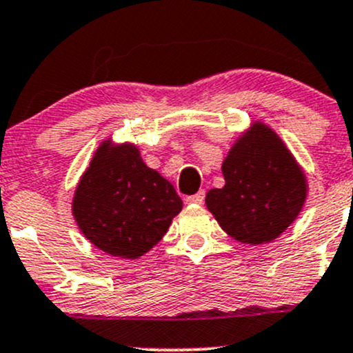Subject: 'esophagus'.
I'll return each instance as SVG.
<instances>
[{
    "instance_id": "34e87169",
    "label": "esophagus",
    "mask_w": 353,
    "mask_h": 353,
    "mask_svg": "<svg viewBox=\"0 0 353 353\" xmlns=\"http://www.w3.org/2000/svg\"><path fill=\"white\" fill-rule=\"evenodd\" d=\"M204 197H206V192L199 191V192H196V194L185 197V203H188V204H203Z\"/></svg>"
}]
</instances>
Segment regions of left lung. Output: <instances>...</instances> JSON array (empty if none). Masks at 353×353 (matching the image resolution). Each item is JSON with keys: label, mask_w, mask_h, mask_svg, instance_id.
I'll return each mask as SVG.
<instances>
[{"label": "left lung", "mask_w": 353, "mask_h": 353, "mask_svg": "<svg viewBox=\"0 0 353 353\" xmlns=\"http://www.w3.org/2000/svg\"><path fill=\"white\" fill-rule=\"evenodd\" d=\"M224 188L211 189L206 206L236 241L265 245L280 236L307 199V177L276 132L256 122L221 165Z\"/></svg>", "instance_id": "1"}]
</instances>
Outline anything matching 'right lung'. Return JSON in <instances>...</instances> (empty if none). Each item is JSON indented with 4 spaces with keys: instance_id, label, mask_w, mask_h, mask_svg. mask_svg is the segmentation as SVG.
Returning <instances> with one entry per match:
<instances>
[{
    "instance_id": "1",
    "label": "right lung",
    "mask_w": 353,
    "mask_h": 353,
    "mask_svg": "<svg viewBox=\"0 0 353 353\" xmlns=\"http://www.w3.org/2000/svg\"><path fill=\"white\" fill-rule=\"evenodd\" d=\"M181 209L174 185L147 168L137 147L112 141L97 149L72 204L85 238L103 253L125 259L152 250Z\"/></svg>"
}]
</instances>
